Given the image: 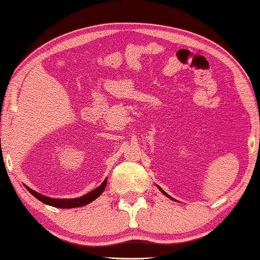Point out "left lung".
I'll return each instance as SVG.
<instances>
[{
	"label": "left lung",
	"instance_id": "8db88e82",
	"mask_svg": "<svg viewBox=\"0 0 260 260\" xmlns=\"http://www.w3.org/2000/svg\"><path fill=\"white\" fill-rule=\"evenodd\" d=\"M158 188H159V187H158ZM159 190H161V191H162V193H163V194H165V195H166V197H168V198H170V199H173V198H172V197H169V195H168V194H167V193H166V191H165V190H163V189H162V188H159Z\"/></svg>",
	"mask_w": 260,
	"mask_h": 260
}]
</instances>
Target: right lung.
Masks as SVG:
<instances>
[{
  "mask_svg": "<svg viewBox=\"0 0 260 260\" xmlns=\"http://www.w3.org/2000/svg\"><path fill=\"white\" fill-rule=\"evenodd\" d=\"M106 182H108V179L104 180L101 186L95 188L90 193H87L86 195H83L80 198H76V199H52L48 197H45V195L39 194L38 191H35L33 189H30L29 187H27V190L29 191L31 195H34L38 200H40L41 202H44L46 205L53 206V207H58V208H76V207H81V206H86L90 204V202L94 201L99 195H101L103 191H104L105 187H106Z\"/></svg>",
  "mask_w": 260,
  "mask_h": 260,
  "instance_id": "1",
  "label": "right lung"
}]
</instances>
